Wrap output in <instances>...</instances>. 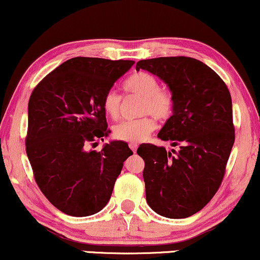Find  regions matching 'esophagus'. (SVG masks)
<instances>
[{
    "label": "esophagus",
    "mask_w": 260,
    "mask_h": 260,
    "mask_svg": "<svg viewBox=\"0 0 260 260\" xmlns=\"http://www.w3.org/2000/svg\"><path fill=\"white\" fill-rule=\"evenodd\" d=\"M129 147H130V149L134 151V153H136V149H137V143H130V144H129Z\"/></svg>",
    "instance_id": "34e87169"
}]
</instances>
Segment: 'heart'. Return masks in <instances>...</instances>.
Segmentation results:
<instances>
[{"mask_svg":"<svg viewBox=\"0 0 260 260\" xmlns=\"http://www.w3.org/2000/svg\"><path fill=\"white\" fill-rule=\"evenodd\" d=\"M124 89L127 93L142 96L140 104V114L136 119L123 120L113 127V135L117 140L130 143L143 141L155 129V120L146 113L153 114L159 120H165L173 112V96L166 89H161L156 77L146 72L135 73L124 82ZM122 98L116 90L111 89L105 94L103 109L112 119H117L120 113Z\"/></svg>","mask_w":260,"mask_h":260,"instance_id":"heart-1","label":"heart"}]
</instances>
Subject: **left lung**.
Here are the masks:
<instances>
[{"instance_id": "1", "label": "left lung", "mask_w": 260, "mask_h": 260, "mask_svg": "<svg viewBox=\"0 0 260 260\" xmlns=\"http://www.w3.org/2000/svg\"><path fill=\"white\" fill-rule=\"evenodd\" d=\"M147 70L166 83L173 114L157 137L180 150L141 144L147 203L156 214L185 218L202 210L220 187L234 144L231 93L207 64L191 57L142 59Z\"/></svg>"}]
</instances>
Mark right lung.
I'll return each instance as SVG.
<instances>
[{"label":"right lung","mask_w":260,"mask_h":260,"mask_svg":"<svg viewBox=\"0 0 260 260\" xmlns=\"http://www.w3.org/2000/svg\"><path fill=\"white\" fill-rule=\"evenodd\" d=\"M134 60L74 57L46 75L28 101L26 153L38 186L70 216H89L110 201L133 150L111 141L100 151L87 144L109 136L105 94Z\"/></svg>","instance_id":"add662e5"}]
</instances>
